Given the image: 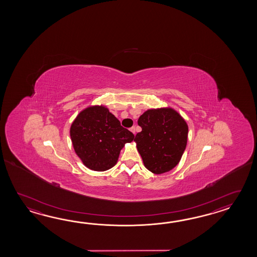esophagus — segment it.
I'll return each mask as SVG.
<instances>
[{"label":"esophagus","mask_w":257,"mask_h":257,"mask_svg":"<svg viewBox=\"0 0 257 257\" xmlns=\"http://www.w3.org/2000/svg\"><path fill=\"white\" fill-rule=\"evenodd\" d=\"M131 131L133 133V134H135V133H136V128H135V126H131Z\"/></svg>","instance_id":"1"}]
</instances>
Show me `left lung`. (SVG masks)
I'll use <instances>...</instances> for the list:
<instances>
[{"label": "left lung", "instance_id": "obj_1", "mask_svg": "<svg viewBox=\"0 0 257 257\" xmlns=\"http://www.w3.org/2000/svg\"><path fill=\"white\" fill-rule=\"evenodd\" d=\"M142 131L134 139L143 164L153 174L168 172L180 162L188 126L173 108L149 109L138 120Z\"/></svg>", "mask_w": 257, "mask_h": 257}]
</instances>
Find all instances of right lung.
<instances>
[{"mask_svg":"<svg viewBox=\"0 0 257 257\" xmlns=\"http://www.w3.org/2000/svg\"><path fill=\"white\" fill-rule=\"evenodd\" d=\"M71 142L83 164L93 171H106L117 162L119 153L133 133L103 105L82 110L71 124Z\"/></svg>","mask_w":257,"mask_h":257,"instance_id":"1","label":"right lung"}]
</instances>
